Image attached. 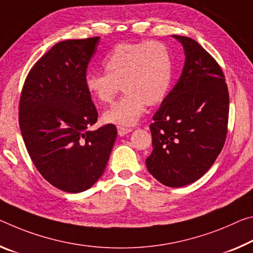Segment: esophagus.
<instances>
[{
	"label": "esophagus",
	"instance_id": "esophagus-1",
	"mask_svg": "<svg viewBox=\"0 0 253 253\" xmlns=\"http://www.w3.org/2000/svg\"><path fill=\"white\" fill-rule=\"evenodd\" d=\"M117 129H118V135L119 136H125L126 134L130 133V131H131V128H125V127H120V126L117 127Z\"/></svg>",
	"mask_w": 253,
	"mask_h": 253
}]
</instances>
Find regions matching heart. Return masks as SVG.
<instances>
[{
    "label": "heart",
    "instance_id": "heart-1",
    "mask_svg": "<svg viewBox=\"0 0 253 253\" xmlns=\"http://www.w3.org/2000/svg\"><path fill=\"white\" fill-rule=\"evenodd\" d=\"M106 73H87L84 86L98 103H108L122 85L125 95L105 111V123L133 126L145 105L162 102L173 80V56L160 42L119 43L103 59Z\"/></svg>",
    "mask_w": 253,
    "mask_h": 253
}]
</instances>
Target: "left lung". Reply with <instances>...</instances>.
Listing matches in <instances>:
<instances>
[{"mask_svg": "<svg viewBox=\"0 0 253 253\" xmlns=\"http://www.w3.org/2000/svg\"><path fill=\"white\" fill-rule=\"evenodd\" d=\"M172 37L181 42L186 61L153 116L146 167L164 186L183 187L203 177L222 151L230 100L223 71L211 54L194 39Z\"/></svg>", "mask_w": 253, "mask_h": 253, "instance_id": "8db88e82", "label": "left lung"}]
</instances>
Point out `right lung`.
<instances>
[{"label": "right lung", "instance_id": "add662e5", "mask_svg": "<svg viewBox=\"0 0 253 253\" xmlns=\"http://www.w3.org/2000/svg\"><path fill=\"white\" fill-rule=\"evenodd\" d=\"M98 42L92 37L56 43L30 70L20 97L19 125L35 167L72 194L98 181L117 137L112 124L89 130L98 111L84 78Z\"/></svg>", "mask_w": 253, "mask_h": 253}]
</instances>
